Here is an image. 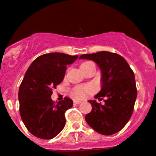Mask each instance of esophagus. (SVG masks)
Here are the masks:
<instances>
[{"label": "esophagus", "mask_w": 156, "mask_h": 156, "mask_svg": "<svg viewBox=\"0 0 156 156\" xmlns=\"http://www.w3.org/2000/svg\"><path fill=\"white\" fill-rule=\"evenodd\" d=\"M73 103H74V104H81V102L79 101H77V100H74Z\"/></svg>", "instance_id": "obj_1"}]
</instances>
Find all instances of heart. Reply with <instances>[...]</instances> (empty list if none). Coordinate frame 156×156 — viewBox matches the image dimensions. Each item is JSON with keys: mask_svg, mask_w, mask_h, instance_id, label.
<instances>
[{"mask_svg": "<svg viewBox=\"0 0 156 156\" xmlns=\"http://www.w3.org/2000/svg\"><path fill=\"white\" fill-rule=\"evenodd\" d=\"M90 62H84L82 65H86L87 63H89ZM91 90V87H78L74 89L73 90V95L77 98H82L84 96V93L86 92H89Z\"/></svg>", "mask_w": 156, "mask_h": 156, "instance_id": "b5f03b06", "label": "heart"}]
</instances>
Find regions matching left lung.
<instances>
[{
  "label": "left lung",
  "instance_id": "1",
  "mask_svg": "<svg viewBox=\"0 0 156 156\" xmlns=\"http://www.w3.org/2000/svg\"><path fill=\"white\" fill-rule=\"evenodd\" d=\"M79 59L97 63L101 72V89L94 98H107L104 105L95 100L88 101L92 110L85 116L86 122L102 135L116 133L127 123L133 111L137 96L133 72L121 55L107 51L84 54Z\"/></svg>",
  "mask_w": 156,
  "mask_h": 156
}]
</instances>
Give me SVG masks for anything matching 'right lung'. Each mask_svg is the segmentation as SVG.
I'll return each instance as SVG.
<instances>
[{
  "mask_svg": "<svg viewBox=\"0 0 156 156\" xmlns=\"http://www.w3.org/2000/svg\"><path fill=\"white\" fill-rule=\"evenodd\" d=\"M78 58L60 52H52L36 58L27 69L18 93L20 113L30 133L38 138L51 140L66 125L65 113L73 101L65 98L57 104L52 101V88L62 81L66 66Z\"/></svg>",
  "mask_w": 156,
  "mask_h": 156,
  "instance_id": "obj_1",
  "label": "right lung"
}]
</instances>
